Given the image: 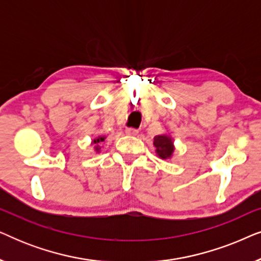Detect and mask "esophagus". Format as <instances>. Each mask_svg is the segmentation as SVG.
<instances>
[{"instance_id": "34e87169", "label": "esophagus", "mask_w": 261, "mask_h": 261, "mask_svg": "<svg viewBox=\"0 0 261 261\" xmlns=\"http://www.w3.org/2000/svg\"><path fill=\"white\" fill-rule=\"evenodd\" d=\"M138 133H139V130L138 129H135V128H127L126 129V134H128V135H138Z\"/></svg>"}]
</instances>
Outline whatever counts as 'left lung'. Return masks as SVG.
I'll list each match as a JSON object with an SVG mask.
<instances>
[{"label": "left lung", "instance_id": "left-lung-1", "mask_svg": "<svg viewBox=\"0 0 261 261\" xmlns=\"http://www.w3.org/2000/svg\"><path fill=\"white\" fill-rule=\"evenodd\" d=\"M153 145L155 147V153L160 159L172 158L174 153V145L172 138L169 134L155 135L153 139Z\"/></svg>", "mask_w": 261, "mask_h": 261}]
</instances>
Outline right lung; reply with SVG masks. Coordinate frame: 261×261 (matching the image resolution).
<instances>
[{
  "instance_id": "right-lung-1",
  "label": "right lung",
  "mask_w": 261,
  "mask_h": 261,
  "mask_svg": "<svg viewBox=\"0 0 261 261\" xmlns=\"http://www.w3.org/2000/svg\"><path fill=\"white\" fill-rule=\"evenodd\" d=\"M105 140H106L105 135H98L97 138H95L94 140L91 141V145H94V149L96 153L101 152V144L102 142H105Z\"/></svg>"
}]
</instances>
